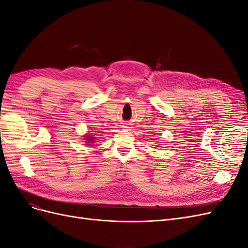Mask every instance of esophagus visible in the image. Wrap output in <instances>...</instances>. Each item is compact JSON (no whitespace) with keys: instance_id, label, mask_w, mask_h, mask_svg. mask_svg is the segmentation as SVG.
Returning a JSON list of instances; mask_svg holds the SVG:
<instances>
[{"instance_id":"34e87169","label":"esophagus","mask_w":248,"mask_h":248,"mask_svg":"<svg viewBox=\"0 0 248 248\" xmlns=\"http://www.w3.org/2000/svg\"><path fill=\"white\" fill-rule=\"evenodd\" d=\"M124 127H127V129H130V125L129 124H124Z\"/></svg>"}]
</instances>
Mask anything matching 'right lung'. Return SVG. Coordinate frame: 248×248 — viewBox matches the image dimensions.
Listing matches in <instances>:
<instances>
[{"label":"right lung","mask_w":248,"mask_h":248,"mask_svg":"<svg viewBox=\"0 0 248 248\" xmlns=\"http://www.w3.org/2000/svg\"><path fill=\"white\" fill-rule=\"evenodd\" d=\"M88 137V142L89 143H93V141H94V138H93V137H90V136H87Z\"/></svg>","instance_id":"1"}]
</instances>
